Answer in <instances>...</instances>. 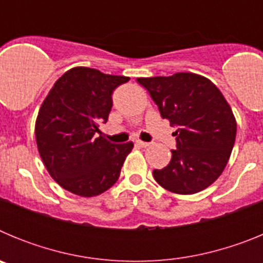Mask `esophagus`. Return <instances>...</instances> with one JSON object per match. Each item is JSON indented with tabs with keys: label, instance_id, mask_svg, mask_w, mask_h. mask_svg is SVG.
<instances>
[{
	"label": "esophagus",
	"instance_id": "obj_1",
	"mask_svg": "<svg viewBox=\"0 0 263 263\" xmlns=\"http://www.w3.org/2000/svg\"><path fill=\"white\" fill-rule=\"evenodd\" d=\"M136 143L138 146H141V147H147L148 146V142H143V141H141V139H137Z\"/></svg>",
	"mask_w": 263,
	"mask_h": 263
}]
</instances>
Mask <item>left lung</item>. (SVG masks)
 I'll return each mask as SVG.
<instances>
[{
	"instance_id": "8db88e82",
	"label": "left lung",
	"mask_w": 263,
	"mask_h": 263,
	"mask_svg": "<svg viewBox=\"0 0 263 263\" xmlns=\"http://www.w3.org/2000/svg\"><path fill=\"white\" fill-rule=\"evenodd\" d=\"M137 81L176 127V148L164 168L153 171L154 179L175 194L203 191L221 175L234 146L237 124L229 104L212 81L195 73Z\"/></svg>"
}]
</instances>
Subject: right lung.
Returning <instances> with one entry per match:
<instances>
[{
	"label": "right lung",
	"instance_id": "right-lung-1",
	"mask_svg": "<svg viewBox=\"0 0 263 263\" xmlns=\"http://www.w3.org/2000/svg\"><path fill=\"white\" fill-rule=\"evenodd\" d=\"M129 80L76 67L58 79L42 104L35 124L39 154L52 179L67 191L96 196L118 180L133 142H109L99 127L108 121L113 90Z\"/></svg>",
	"mask_w": 263,
	"mask_h": 263
}]
</instances>
